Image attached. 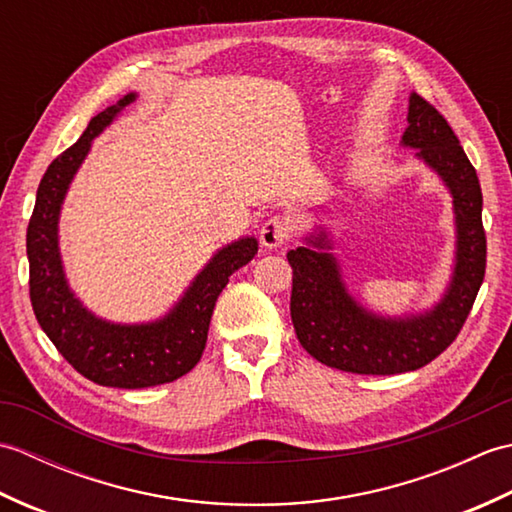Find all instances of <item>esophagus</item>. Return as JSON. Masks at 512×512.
Returning <instances> with one entry per match:
<instances>
[{
	"mask_svg": "<svg viewBox=\"0 0 512 512\" xmlns=\"http://www.w3.org/2000/svg\"><path fill=\"white\" fill-rule=\"evenodd\" d=\"M290 237V224L284 217H270V220L264 222L262 231H259V239H262V246L264 248H277L286 242Z\"/></svg>",
	"mask_w": 512,
	"mask_h": 512,
	"instance_id": "34e87169",
	"label": "esophagus"
}]
</instances>
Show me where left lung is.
Returning a JSON list of instances; mask_svg holds the SVG:
<instances>
[{
	"mask_svg": "<svg viewBox=\"0 0 512 512\" xmlns=\"http://www.w3.org/2000/svg\"><path fill=\"white\" fill-rule=\"evenodd\" d=\"M407 123L400 145L416 149V158L436 171L453 200L455 262L436 306L402 317L367 310L347 290L321 224L286 255L297 339L319 363L341 372L389 376L431 363L455 341L484 281L486 235L477 173L444 116L418 94L409 96Z\"/></svg>",
	"mask_w": 512,
	"mask_h": 512,
	"instance_id": "8db88e82",
	"label": "left lung"
}]
</instances>
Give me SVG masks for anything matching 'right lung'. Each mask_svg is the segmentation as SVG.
Here are the masks:
<instances>
[{"label":"right lung","mask_w":512,"mask_h":512,"mask_svg":"<svg viewBox=\"0 0 512 512\" xmlns=\"http://www.w3.org/2000/svg\"><path fill=\"white\" fill-rule=\"evenodd\" d=\"M134 101L136 92H129L96 114L81 138L50 162L39 182L26 235L30 301L41 330L76 372L96 385L121 389L165 385L191 372L204 352L215 301L228 277L257 253L255 237H239L222 246L173 308L156 321H107L96 317L74 295L59 250L61 206L76 171L90 154L92 140Z\"/></svg>","instance_id":"add662e5"}]
</instances>
